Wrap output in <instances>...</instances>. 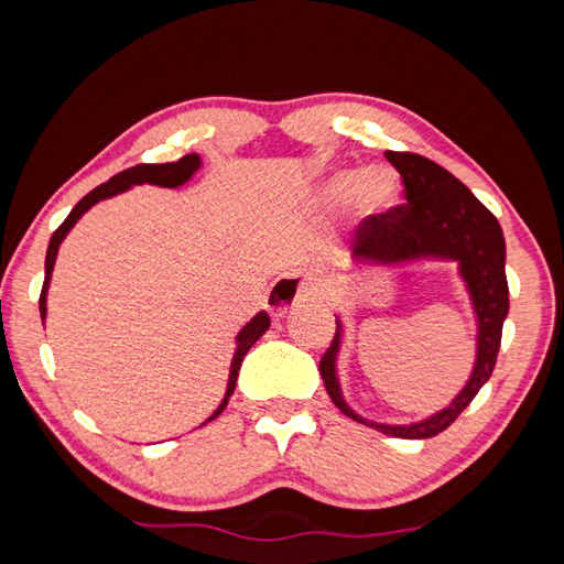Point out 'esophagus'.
I'll return each mask as SVG.
<instances>
[{"label": "esophagus", "mask_w": 564, "mask_h": 564, "mask_svg": "<svg viewBox=\"0 0 564 564\" xmlns=\"http://www.w3.org/2000/svg\"><path fill=\"white\" fill-rule=\"evenodd\" d=\"M322 293L319 279L313 273H291V275H281L275 281L269 293H267V307L269 313L275 317H283L285 313H291L293 307L317 301Z\"/></svg>", "instance_id": "esophagus-1"}]
</instances>
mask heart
I'll return each mask as SVG.
<instances>
[{
	"mask_svg": "<svg viewBox=\"0 0 564 564\" xmlns=\"http://www.w3.org/2000/svg\"><path fill=\"white\" fill-rule=\"evenodd\" d=\"M351 198L356 215L376 218L388 213L400 198V176L390 166L368 170H334L315 188V203L322 208H337Z\"/></svg>",
	"mask_w": 564,
	"mask_h": 564,
	"instance_id": "obj_1",
	"label": "heart"
}]
</instances>
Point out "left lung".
Listing matches in <instances>:
<instances>
[{"mask_svg": "<svg viewBox=\"0 0 564 564\" xmlns=\"http://www.w3.org/2000/svg\"><path fill=\"white\" fill-rule=\"evenodd\" d=\"M386 158L402 176L406 203L361 223L349 271L402 269L424 261L455 263L475 315V364L460 392L443 410L410 424L376 422L358 414L344 398V322L337 315V334L322 356L319 376L332 402L354 422L398 438H431L455 422L495 370L501 327L509 315L507 242L495 215L443 166L412 152H386Z\"/></svg>", "mask_w": 564, "mask_h": 564, "instance_id": "left-lung-1", "label": "left lung"}]
</instances>
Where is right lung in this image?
<instances>
[{
  "label": "right lung",
  "instance_id": "obj_1",
  "mask_svg": "<svg viewBox=\"0 0 564 564\" xmlns=\"http://www.w3.org/2000/svg\"><path fill=\"white\" fill-rule=\"evenodd\" d=\"M200 170V158L196 152L186 154V158H182L178 162H166V164H138V166H130V170L116 174L113 178H109V182L97 186L94 191H89L87 196H84L75 208L69 210V215L65 218V223L57 227V230L53 232L51 237V245H47V254H45V281H43V291H41V301H39V307H41V319L45 325V315H47V289H51V279H53V267H55V259H57V251H59V245H63V239L69 235L72 227L77 225V220L82 218L84 213H87L91 206H97L99 200H106V198H113L118 194H123V191L133 188V186H140V184H152V186H164V188H178L184 186L186 182H191L194 178V174ZM271 327V319L267 315V310H261V313H257L254 317H251L247 325L237 332L235 337V356H232V364H230V376H227V388H225V394L220 404L215 406V412L206 419L203 424L213 422L215 416H218L223 410L227 400H230V394L235 392V386H237V376H239V366H242L247 351L251 349L259 341V337H263V334L269 332Z\"/></svg>",
  "mask_w": 564,
  "mask_h": 564
}]
</instances>
